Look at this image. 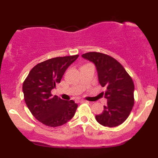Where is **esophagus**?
<instances>
[{
	"instance_id": "1",
	"label": "esophagus",
	"mask_w": 158,
	"mask_h": 158,
	"mask_svg": "<svg viewBox=\"0 0 158 158\" xmlns=\"http://www.w3.org/2000/svg\"><path fill=\"white\" fill-rule=\"evenodd\" d=\"M77 102H87V101L83 100V99H82V100H77Z\"/></svg>"
}]
</instances>
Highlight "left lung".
<instances>
[{"label": "left lung", "mask_w": 158, "mask_h": 158, "mask_svg": "<svg viewBox=\"0 0 158 158\" xmlns=\"http://www.w3.org/2000/svg\"><path fill=\"white\" fill-rule=\"evenodd\" d=\"M81 57L95 64L99 84L107 88L105 93L107 105L102 114L96 115V119L106 127L119 126L128 118L134 106L135 85L132 79L123 65L111 56L90 52Z\"/></svg>", "instance_id": "8db88e82"}]
</instances>
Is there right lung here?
I'll return each mask as SVG.
<instances>
[{
  "label": "right lung",
  "mask_w": 158,
  "mask_h": 158,
  "mask_svg": "<svg viewBox=\"0 0 158 158\" xmlns=\"http://www.w3.org/2000/svg\"><path fill=\"white\" fill-rule=\"evenodd\" d=\"M78 57L79 55L56 57L39 63L30 70L23 81L25 102L35 118L45 126H62L76 113L77 103L52 96L51 90Z\"/></svg>",
  "instance_id": "1"
}]
</instances>
